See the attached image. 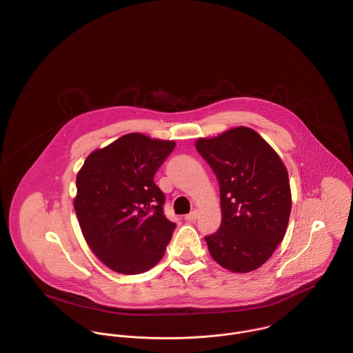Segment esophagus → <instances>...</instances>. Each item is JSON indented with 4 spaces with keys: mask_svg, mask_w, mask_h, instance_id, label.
<instances>
[{
    "mask_svg": "<svg viewBox=\"0 0 353 353\" xmlns=\"http://www.w3.org/2000/svg\"><path fill=\"white\" fill-rule=\"evenodd\" d=\"M196 217H198V210H192L190 214L185 216V220L187 221H195Z\"/></svg>",
    "mask_w": 353,
    "mask_h": 353,
    "instance_id": "esophagus-1",
    "label": "esophagus"
}]
</instances>
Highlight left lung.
<instances>
[{"mask_svg":"<svg viewBox=\"0 0 353 353\" xmlns=\"http://www.w3.org/2000/svg\"><path fill=\"white\" fill-rule=\"evenodd\" d=\"M220 185L221 225L206 243L223 268L248 274L260 268L283 241L292 212L285 163L253 129L232 128L196 140Z\"/></svg>","mask_w":353,"mask_h":353,"instance_id":"obj_1","label":"left lung"}]
</instances>
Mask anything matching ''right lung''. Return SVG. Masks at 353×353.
<instances>
[{"label":"right lung","mask_w":353,"mask_h":353,"mask_svg":"<svg viewBox=\"0 0 353 353\" xmlns=\"http://www.w3.org/2000/svg\"><path fill=\"white\" fill-rule=\"evenodd\" d=\"M173 140L128 133L88 155L77 174L74 209L82 235L110 270L137 275L157 265L176 224L163 214L154 174Z\"/></svg>","instance_id":"right-lung-1"}]
</instances>
